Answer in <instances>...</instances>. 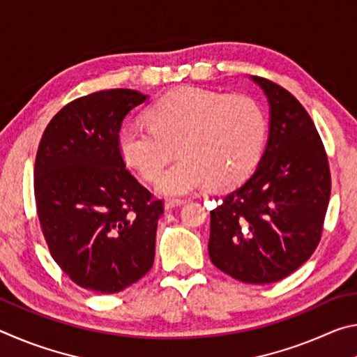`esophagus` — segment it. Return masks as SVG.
Returning <instances> with one entry per match:
<instances>
[{"instance_id": "obj_1", "label": "esophagus", "mask_w": 357, "mask_h": 357, "mask_svg": "<svg viewBox=\"0 0 357 357\" xmlns=\"http://www.w3.org/2000/svg\"><path fill=\"white\" fill-rule=\"evenodd\" d=\"M184 203H185V200H173V198H168V200H165V209H173V208L183 206Z\"/></svg>"}]
</instances>
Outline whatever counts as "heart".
I'll return each instance as SVG.
<instances>
[{
	"label": "heart",
	"instance_id": "obj_1",
	"mask_svg": "<svg viewBox=\"0 0 357 357\" xmlns=\"http://www.w3.org/2000/svg\"><path fill=\"white\" fill-rule=\"evenodd\" d=\"M146 121L124 124L118 149L143 179L154 181L178 143L179 159L157 183L167 197L239 183L257 165L268 137V116L255 98L198 86L165 94L148 108Z\"/></svg>",
	"mask_w": 357,
	"mask_h": 357
}]
</instances>
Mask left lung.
Returning <instances> with one entry per match:
<instances>
[{
	"mask_svg": "<svg viewBox=\"0 0 357 357\" xmlns=\"http://www.w3.org/2000/svg\"><path fill=\"white\" fill-rule=\"evenodd\" d=\"M269 102L257 170L211 211L209 257L244 283H273L304 264L321 239L331 197L328 155L312 118L285 88L252 77Z\"/></svg>",
	"mask_w": 357,
	"mask_h": 357,
	"instance_id": "obj_1",
	"label": "left lung"
}]
</instances>
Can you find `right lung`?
Instances as JSON below:
<instances>
[{
    "mask_svg": "<svg viewBox=\"0 0 357 357\" xmlns=\"http://www.w3.org/2000/svg\"><path fill=\"white\" fill-rule=\"evenodd\" d=\"M148 99L107 89L72 100L48 123L34 165V197L48 250L78 287L123 291L153 268L154 200L118 149L124 118Z\"/></svg>",
    "mask_w": 357,
    "mask_h": 357,
    "instance_id": "obj_1",
    "label": "right lung"
}]
</instances>
